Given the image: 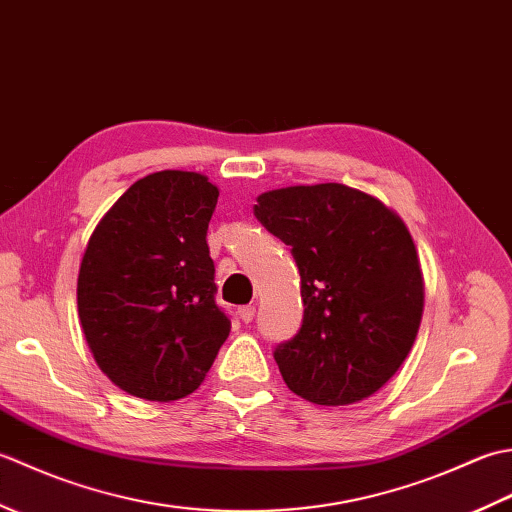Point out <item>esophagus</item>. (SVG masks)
I'll return each instance as SVG.
<instances>
[{
    "instance_id": "34e87169",
    "label": "esophagus",
    "mask_w": 512,
    "mask_h": 512,
    "mask_svg": "<svg viewBox=\"0 0 512 512\" xmlns=\"http://www.w3.org/2000/svg\"><path fill=\"white\" fill-rule=\"evenodd\" d=\"M237 314H239V319H242L244 323H250L255 319V306H242V308H237Z\"/></svg>"
}]
</instances>
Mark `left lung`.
Here are the masks:
<instances>
[{
    "instance_id": "obj_1",
    "label": "left lung",
    "mask_w": 512,
    "mask_h": 512,
    "mask_svg": "<svg viewBox=\"0 0 512 512\" xmlns=\"http://www.w3.org/2000/svg\"><path fill=\"white\" fill-rule=\"evenodd\" d=\"M253 211L290 246L301 275V330L275 347L290 391L325 407L376 394L422 319V270L405 222L336 182L266 191Z\"/></svg>"
}]
</instances>
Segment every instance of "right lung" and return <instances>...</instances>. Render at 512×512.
I'll return each mask as SVG.
<instances>
[{"instance_id": "obj_1", "label": "right lung", "mask_w": 512, "mask_h": 512, "mask_svg": "<svg viewBox=\"0 0 512 512\" xmlns=\"http://www.w3.org/2000/svg\"><path fill=\"white\" fill-rule=\"evenodd\" d=\"M217 195L202 173H149L85 248L76 281L85 341L103 374L136 398L193 394L231 332L206 244Z\"/></svg>"}]
</instances>
